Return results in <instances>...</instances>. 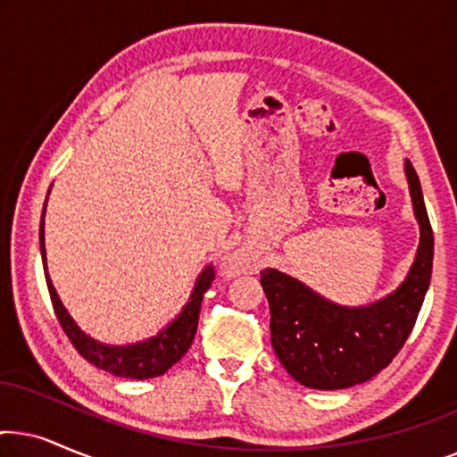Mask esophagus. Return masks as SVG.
<instances>
[{
    "instance_id": "esophagus-1",
    "label": "esophagus",
    "mask_w": 457,
    "mask_h": 457,
    "mask_svg": "<svg viewBox=\"0 0 457 457\" xmlns=\"http://www.w3.org/2000/svg\"><path fill=\"white\" fill-rule=\"evenodd\" d=\"M243 266H245V260L239 258V255H235V258L228 260V268H230V270H241Z\"/></svg>"
}]
</instances>
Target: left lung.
I'll list each match as a JSON object with an SVG mask.
<instances>
[{
  "label": "left lung",
  "instance_id": "obj_1",
  "mask_svg": "<svg viewBox=\"0 0 457 457\" xmlns=\"http://www.w3.org/2000/svg\"><path fill=\"white\" fill-rule=\"evenodd\" d=\"M405 177L420 243L408 277L386 297L347 308L274 268L260 272L270 305L274 353L299 385L335 391L366 383L391 364L414 328L430 285L435 243L420 180L410 160H405Z\"/></svg>",
  "mask_w": 457,
  "mask_h": 457
}]
</instances>
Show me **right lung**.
<instances>
[{
    "instance_id": "obj_1",
    "label": "right lung",
    "mask_w": 457,
    "mask_h": 457,
    "mask_svg": "<svg viewBox=\"0 0 457 457\" xmlns=\"http://www.w3.org/2000/svg\"><path fill=\"white\" fill-rule=\"evenodd\" d=\"M43 216H46V208H43ZM39 243L43 270H46V283L49 297H52L54 303V312L55 316H58L60 327L64 328V333L68 339H71L74 349H77L87 361H91L93 366L102 368L105 372L114 374V377L143 380L164 374L168 368H172L187 353V349L191 347L193 337H195L197 330L204 293L210 289L212 283H214V266L210 264L202 274H199L195 289L191 293V299L187 302L183 312H180L164 330H160V333L152 337V339H145L141 343H130V345H105V343L91 339L85 330H80L79 324L72 320L71 314H68L64 303L60 302V295L55 293L52 278H49L47 274L43 220L39 227Z\"/></svg>"
}]
</instances>
